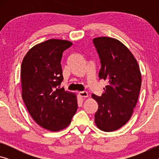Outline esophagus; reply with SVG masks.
I'll return each instance as SVG.
<instances>
[{
    "label": "esophagus",
    "mask_w": 159,
    "mask_h": 159,
    "mask_svg": "<svg viewBox=\"0 0 159 159\" xmlns=\"http://www.w3.org/2000/svg\"><path fill=\"white\" fill-rule=\"evenodd\" d=\"M79 95L80 98H85L88 97V94L87 92H80L79 93Z\"/></svg>",
    "instance_id": "obj_1"
}]
</instances>
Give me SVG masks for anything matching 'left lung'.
Listing matches in <instances>:
<instances>
[{"label": "left lung", "instance_id": "8db88e82", "mask_svg": "<svg viewBox=\"0 0 159 159\" xmlns=\"http://www.w3.org/2000/svg\"><path fill=\"white\" fill-rule=\"evenodd\" d=\"M100 59L99 78L108 81L101 97L93 94L98 102L95 123L104 132L118 130L127 123L138 100L142 76L138 61L121 42L111 37L93 39Z\"/></svg>", "mask_w": 159, "mask_h": 159}]
</instances>
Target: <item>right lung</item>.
<instances>
[{
	"label": "right lung",
	"mask_w": 159,
	"mask_h": 159,
	"mask_svg": "<svg viewBox=\"0 0 159 159\" xmlns=\"http://www.w3.org/2000/svg\"><path fill=\"white\" fill-rule=\"evenodd\" d=\"M72 44L61 39L40 43L21 63V97L26 109L36 123L52 132L66 128L77 111L76 95L60 88L62 53Z\"/></svg>",
	"instance_id": "add662e5"
}]
</instances>
